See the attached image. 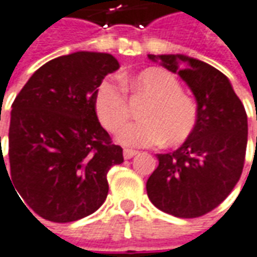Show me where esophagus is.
Instances as JSON below:
<instances>
[{
	"label": "esophagus",
	"mask_w": 257,
	"mask_h": 257,
	"mask_svg": "<svg viewBox=\"0 0 257 257\" xmlns=\"http://www.w3.org/2000/svg\"><path fill=\"white\" fill-rule=\"evenodd\" d=\"M139 152L134 151V150H124V152H123V155H124V159H132L133 157H136Z\"/></svg>",
	"instance_id": "34e87169"
}]
</instances>
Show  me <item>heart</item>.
<instances>
[{
	"label": "heart",
	"mask_w": 257,
	"mask_h": 257,
	"mask_svg": "<svg viewBox=\"0 0 257 257\" xmlns=\"http://www.w3.org/2000/svg\"><path fill=\"white\" fill-rule=\"evenodd\" d=\"M123 86L133 95L148 98L140 117L117 134L125 147H151L165 140L168 146H179L194 132L199 109L194 99L182 92L178 78L158 67L143 70L123 79ZM95 111L100 124L114 133L130 117V107L123 89L110 81H103L95 92Z\"/></svg>",
	"instance_id": "heart-1"
}]
</instances>
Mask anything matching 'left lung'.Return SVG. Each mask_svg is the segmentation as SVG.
Here are the masks:
<instances>
[{"label": "left lung", "instance_id": "8db88e82", "mask_svg": "<svg viewBox=\"0 0 257 257\" xmlns=\"http://www.w3.org/2000/svg\"><path fill=\"white\" fill-rule=\"evenodd\" d=\"M193 92L199 120L173 152L157 154L158 168L147 180L154 206L179 218H196L218 207L243 169L247 116L229 79L213 65L185 54H148Z\"/></svg>", "mask_w": 257, "mask_h": 257}]
</instances>
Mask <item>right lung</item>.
Returning <instances> with one entry per match:
<instances>
[{"instance_id":"1","label":"right lung","mask_w":257,"mask_h":257,"mask_svg":"<svg viewBox=\"0 0 257 257\" xmlns=\"http://www.w3.org/2000/svg\"><path fill=\"white\" fill-rule=\"evenodd\" d=\"M118 67L107 53L53 58L35 71L12 103L10 175L4 157L1 171L44 220H81L106 200V175L123 162V150L111 144L93 100L103 78Z\"/></svg>"}]
</instances>
